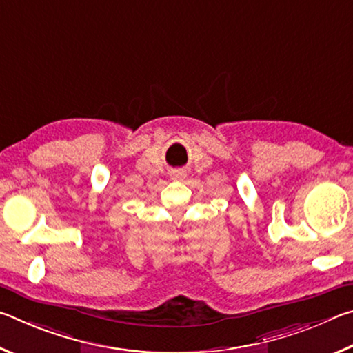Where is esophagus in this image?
Segmentation results:
<instances>
[{
	"mask_svg": "<svg viewBox=\"0 0 353 353\" xmlns=\"http://www.w3.org/2000/svg\"><path fill=\"white\" fill-rule=\"evenodd\" d=\"M171 176H172V179H182L183 177V171H174Z\"/></svg>",
	"mask_w": 353,
	"mask_h": 353,
	"instance_id": "1",
	"label": "esophagus"
}]
</instances>
